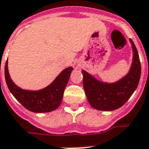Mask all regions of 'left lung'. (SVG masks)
<instances>
[{
  "instance_id": "1",
  "label": "left lung",
  "mask_w": 149,
  "mask_h": 149,
  "mask_svg": "<svg viewBox=\"0 0 149 149\" xmlns=\"http://www.w3.org/2000/svg\"><path fill=\"white\" fill-rule=\"evenodd\" d=\"M132 49V61L129 72L113 83L100 80L82 70L83 88L90 106L101 111H112L120 108L131 97L137 88L141 77V63L137 49L129 39Z\"/></svg>"
}]
</instances>
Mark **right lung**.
Returning <instances> with one entry per match:
<instances>
[{
	"label": "right lung",
	"instance_id": "1",
	"mask_svg": "<svg viewBox=\"0 0 149 149\" xmlns=\"http://www.w3.org/2000/svg\"><path fill=\"white\" fill-rule=\"evenodd\" d=\"M73 67L64 69L49 85L39 90L21 89L13 82L8 71V60L4 68L6 83L15 99L29 111L37 113L52 112L60 106L63 93Z\"/></svg>",
	"mask_w": 149,
	"mask_h": 149
}]
</instances>
